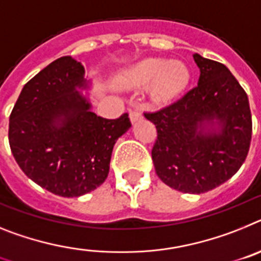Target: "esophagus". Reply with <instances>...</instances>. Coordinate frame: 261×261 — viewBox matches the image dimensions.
<instances>
[{"label": "esophagus", "mask_w": 261, "mask_h": 261, "mask_svg": "<svg viewBox=\"0 0 261 261\" xmlns=\"http://www.w3.org/2000/svg\"><path fill=\"white\" fill-rule=\"evenodd\" d=\"M142 118V112H140L139 109H133V110H130V121L133 122H137L138 119H140Z\"/></svg>", "instance_id": "esophagus-1"}]
</instances>
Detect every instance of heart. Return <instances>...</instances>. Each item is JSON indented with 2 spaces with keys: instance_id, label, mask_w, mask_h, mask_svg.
I'll return each mask as SVG.
<instances>
[{
  "instance_id": "1",
  "label": "heart",
  "mask_w": 261,
  "mask_h": 261,
  "mask_svg": "<svg viewBox=\"0 0 261 261\" xmlns=\"http://www.w3.org/2000/svg\"><path fill=\"white\" fill-rule=\"evenodd\" d=\"M190 71L182 62L149 58L127 68L118 77V85L126 89L143 88L152 84L151 96L159 103L169 102L187 88Z\"/></svg>"
}]
</instances>
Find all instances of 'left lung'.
I'll return each mask as SVG.
<instances>
[{
  "instance_id": "obj_1",
  "label": "left lung",
  "mask_w": 261,
  "mask_h": 261,
  "mask_svg": "<svg viewBox=\"0 0 261 261\" xmlns=\"http://www.w3.org/2000/svg\"><path fill=\"white\" fill-rule=\"evenodd\" d=\"M198 85L155 113L152 162L159 178L182 193L201 194L239 171L252 135L248 97L226 65L193 55Z\"/></svg>"
}]
</instances>
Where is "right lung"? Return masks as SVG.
<instances>
[{
    "mask_svg": "<svg viewBox=\"0 0 261 261\" xmlns=\"http://www.w3.org/2000/svg\"><path fill=\"white\" fill-rule=\"evenodd\" d=\"M83 64L63 56L22 89L9 121V143L19 168L62 197L87 194L106 180L113 147L131 127L127 113L106 119L92 112Z\"/></svg>",
    "mask_w": 261,
    "mask_h": 261,
    "instance_id": "right-lung-1",
    "label": "right lung"
}]
</instances>
